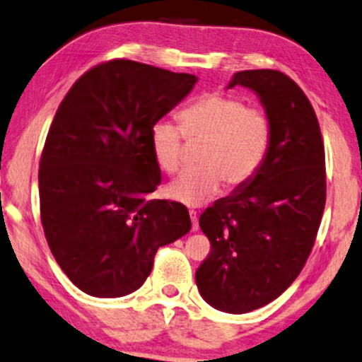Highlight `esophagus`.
Here are the masks:
<instances>
[{"label":"esophagus","instance_id":"esophagus-1","mask_svg":"<svg viewBox=\"0 0 362 362\" xmlns=\"http://www.w3.org/2000/svg\"><path fill=\"white\" fill-rule=\"evenodd\" d=\"M189 216H191V221H192V231H197L199 230V221H197L196 210H189Z\"/></svg>","mask_w":362,"mask_h":362}]
</instances>
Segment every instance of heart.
I'll list each match as a JSON object with an SVG mask.
<instances>
[{
	"label": "heart",
	"instance_id": "obj_1",
	"mask_svg": "<svg viewBox=\"0 0 362 362\" xmlns=\"http://www.w3.org/2000/svg\"><path fill=\"white\" fill-rule=\"evenodd\" d=\"M180 126L158 119L150 127V150L157 166L175 175L182 165L185 137L200 142L196 168L186 170L168 187V196L186 205H200L220 192L223 181L236 189L259 173L269 155L272 119L264 108L246 107L225 92L197 97L177 115Z\"/></svg>",
	"mask_w": 362,
	"mask_h": 362
}]
</instances>
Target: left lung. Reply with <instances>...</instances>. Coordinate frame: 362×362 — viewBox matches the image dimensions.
<instances>
[{"instance_id":"left-lung-1","label":"left lung","mask_w":362,"mask_h":362,"mask_svg":"<svg viewBox=\"0 0 362 362\" xmlns=\"http://www.w3.org/2000/svg\"><path fill=\"white\" fill-rule=\"evenodd\" d=\"M235 86L260 97L274 134L259 173L200 215L210 252L196 283L215 309L244 314L274 301L301 274L324 215L327 175L315 111L291 77L239 71Z\"/></svg>"}]
</instances>
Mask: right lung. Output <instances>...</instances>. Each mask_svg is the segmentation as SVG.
<instances>
[{
    "label": "right lung",
    "instance_id": "obj_1",
    "mask_svg": "<svg viewBox=\"0 0 362 362\" xmlns=\"http://www.w3.org/2000/svg\"><path fill=\"white\" fill-rule=\"evenodd\" d=\"M196 82L118 58L84 72L59 103L38 170L40 218L61 270L90 296L136 291L158 247L191 230L185 205L147 196L162 181L150 127Z\"/></svg>",
    "mask_w": 362,
    "mask_h": 362
}]
</instances>
